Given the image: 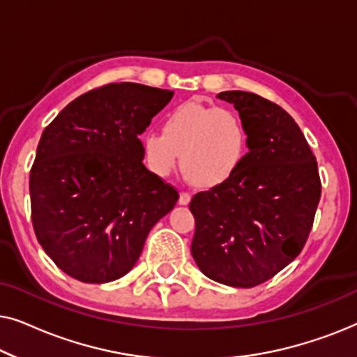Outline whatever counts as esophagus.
<instances>
[{
  "instance_id": "1",
  "label": "esophagus",
  "mask_w": 357,
  "mask_h": 357,
  "mask_svg": "<svg viewBox=\"0 0 357 357\" xmlns=\"http://www.w3.org/2000/svg\"><path fill=\"white\" fill-rule=\"evenodd\" d=\"M190 199H192V195L187 193V192H182V193H180V197H178V203L180 204H188Z\"/></svg>"
}]
</instances>
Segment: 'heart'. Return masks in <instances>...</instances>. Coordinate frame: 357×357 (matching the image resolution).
Listing matches in <instances>:
<instances>
[{
	"label": "heart",
	"instance_id": "obj_1",
	"mask_svg": "<svg viewBox=\"0 0 357 357\" xmlns=\"http://www.w3.org/2000/svg\"><path fill=\"white\" fill-rule=\"evenodd\" d=\"M248 149V128L236 110L185 102L164 119L162 133L143 136L148 167L167 177L180 165L199 188L226 183L241 167Z\"/></svg>",
	"mask_w": 357,
	"mask_h": 357
}]
</instances>
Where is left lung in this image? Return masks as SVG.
Returning <instances> with one entry per match:
<instances>
[{
    "mask_svg": "<svg viewBox=\"0 0 357 357\" xmlns=\"http://www.w3.org/2000/svg\"><path fill=\"white\" fill-rule=\"evenodd\" d=\"M248 128V153L226 183L195 195L192 255L211 280L253 287L271 280L304 248L321 183L294 119L245 91L219 92Z\"/></svg>",
    "mask_w": 357,
    "mask_h": 357,
    "instance_id": "obj_1",
    "label": "left lung"
}]
</instances>
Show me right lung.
I'll return each mask as SVG.
<instances>
[{
    "label": "right lung",
    "instance_id": "1",
    "mask_svg": "<svg viewBox=\"0 0 357 357\" xmlns=\"http://www.w3.org/2000/svg\"><path fill=\"white\" fill-rule=\"evenodd\" d=\"M172 96L110 82L70 102L43 130L29 178L33 231L75 280L100 284L125 276L177 203V190L144 167L138 138Z\"/></svg>",
    "mask_w": 357,
    "mask_h": 357
}]
</instances>
